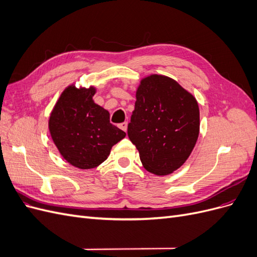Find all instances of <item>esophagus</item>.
I'll list each match as a JSON object with an SVG mask.
<instances>
[{"label":"esophagus","mask_w":257,"mask_h":257,"mask_svg":"<svg viewBox=\"0 0 257 257\" xmlns=\"http://www.w3.org/2000/svg\"><path fill=\"white\" fill-rule=\"evenodd\" d=\"M119 127H120L121 130H123L124 132H126V130H127V122L120 123V124H119Z\"/></svg>","instance_id":"1"}]
</instances>
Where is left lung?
Here are the masks:
<instances>
[{
  "label": "left lung",
  "mask_w": 257,
  "mask_h": 257,
  "mask_svg": "<svg viewBox=\"0 0 257 257\" xmlns=\"http://www.w3.org/2000/svg\"><path fill=\"white\" fill-rule=\"evenodd\" d=\"M198 134L199 108L190 92L163 75L141 81L127 135L148 172L166 176L181 167Z\"/></svg>",
  "instance_id": "8db88e82"
}]
</instances>
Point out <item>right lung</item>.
<instances>
[{
    "mask_svg": "<svg viewBox=\"0 0 257 257\" xmlns=\"http://www.w3.org/2000/svg\"><path fill=\"white\" fill-rule=\"evenodd\" d=\"M95 88H76L62 92L49 118V132L66 162L91 169L108 158L113 145L125 137V132L109 121V112L95 104Z\"/></svg>",
    "mask_w": 257,
    "mask_h": 257,
    "instance_id": "add662e5",
    "label": "right lung"
}]
</instances>
